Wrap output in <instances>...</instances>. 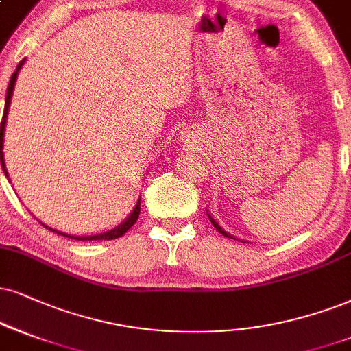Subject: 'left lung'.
Here are the masks:
<instances>
[{"mask_svg": "<svg viewBox=\"0 0 351 351\" xmlns=\"http://www.w3.org/2000/svg\"><path fill=\"white\" fill-rule=\"evenodd\" d=\"M210 221H211V224H213V226H215L216 229H218V231H219V232H221V234H223V236H226V237H231V236H229V234H226V232H224V231H223V229L218 226V224H216V223H215V219H211V218H210ZM231 239H232V237H231Z\"/></svg>", "mask_w": 351, "mask_h": 351, "instance_id": "1", "label": "left lung"}]
</instances>
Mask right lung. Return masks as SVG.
I'll return each mask as SVG.
<instances>
[{"instance_id": "add662e5", "label": "right lung", "mask_w": 351, "mask_h": 351, "mask_svg": "<svg viewBox=\"0 0 351 351\" xmlns=\"http://www.w3.org/2000/svg\"><path fill=\"white\" fill-rule=\"evenodd\" d=\"M21 66H23V62H21L19 64H17V68H16V71L12 73V76H11V81H10V86H8V93H6V106H4V112H3V119H1V125H0V162H1V167H3V171H4V174H6V177H8V171H6V166H4V159H3V136H4V125H6V117H8V110H10V102H11V96H12V90H14V83H16V77H17V71L21 70ZM140 210H141V198L140 200H138V203H136V206H135V210L132 211V215L128 216L127 219H125V223H122L120 224L119 228H115V229H112V231H109V232H104V234H96V236H83V237H75V236H68V234H64V232H58V231H55V229H50V228H47V229H50V231H53V232H56V234H60V236H64V237H70V239H76V241H112V239H117V237H122L125 232L128 231L130 228L133 226V224L136 223V219H138V216H140ZM43 226V224H42Z\"/></svg>"}]
</instances>
